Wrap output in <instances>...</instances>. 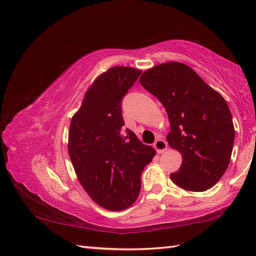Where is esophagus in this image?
I'll use <instances>...</instances> for the list:
<instances>
[{
    "label": "esophagus",
    "mask_w": 256,
    "mask_h": 256,
    "mask_svg": "<svg viewBox=\"0 0 256 256\" xmlns=\"http://www.w3.org/2000/svg\"><path fill=\"white\" fill-rule=\"evenodd\" d=\"M154 148H155V150H156L157 153H158V154H162V152L167 150V148H168V144H167V142H166L165 140H162V138H157V140H155V143H154Z\"/></svg>",
    "instance_id": "1"
}]
</instances>
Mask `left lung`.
<instances>
[{
    "instance_id": "1",
    "label": "left lung",
    "mask_w": 256,
    "mask_h": 256,
    "mask_svg": "<svg viewBox=\"0 0 256 256\" xmlns=\"http://www.w3.org/2000/svg\"><path fill=\"white\" fill-rule=\"evenodd\" d=\"M140 82L164 106L170 122L167 142L182 156L170 179L189 192L214 187L229 166L234 126L226 100L189 66L170 62L150 68Z\"/></svg>"
}]
</instances>
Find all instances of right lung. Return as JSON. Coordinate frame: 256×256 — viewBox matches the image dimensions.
<instances>
[{"label": "right lung", "mask_w": 256, "mask_h": 256, "mask_svg": "<svg viewBox=\"0 0 256 256\" xmlns=\"http://www.w3.org/2000/svg\"><path fill=\"white\" fill-rule=\"evenodd\" d=\"M142 72L113 67L98 77L72 118L68 153L80 184L102 208L120 211L138 199L144 167L156 152L123 132L122 99Z\"/></svg>", "instance_id": "obj_1"}]
</instances>
